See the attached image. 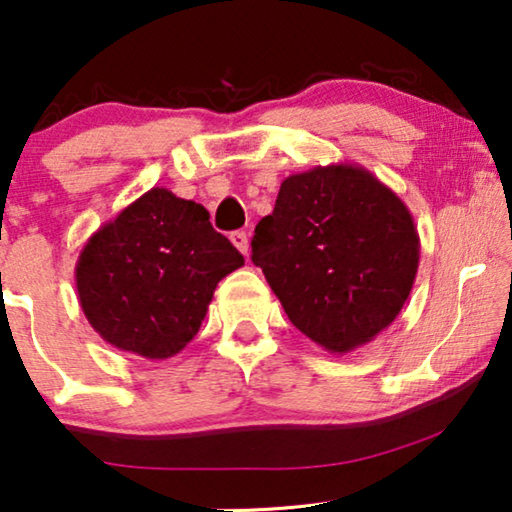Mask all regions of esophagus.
Here are the masks:
<instances>
[{
  "instance_id": "34e87169",
  "label": "esophagus",
  "mask_w": 512,
  "mask_h": 512,
  "mask_svg": "<svg viewBox=\"0 0 512 512\" xmlns=\"http://www.w3.org/2000/svg\"><path fill=\"white\" fill-rule=\"evenodd\" d=\"M230 242L235 244L237 251H242V254L247 256V251H249V237H247V233H244V230H235V233H230Z\"/></svg>"
}]
</instances>
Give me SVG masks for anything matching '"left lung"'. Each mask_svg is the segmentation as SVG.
<instances>
[{"label":"left lung","instance_id":"1","mask_svg":"<svg viewBox=\"0 0 512 512\" xmlns=\"http://www.w3.org/2000/svg\"><path fill=\"white\" fill-rule=\"evenodd\" d=\"M251 261L300 333L347 354L398 317L419 235L405 202L366 167L317 165L282 181L254 230Z\"/></svg>","mask_w":512,"mask_h":512}]
</instances>
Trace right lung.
<instances>
[{
	"mask_svg": "<svg viewBox=\"0 0 512 512\" xmlns=\"http://www.w3.org/2000/svg\"><path fill=\"white\" fill-rule=\"evenodd\" d=\"M242 265L205 207L151 188L90 235L74 277L81 310L102 340L156 361L195 338L216 284Z\"/></svg>",
	"mask_w": 512,
	"mask_h": 512,
	"instance_id": "1",
	"label": "right lung"
}]
</instances>
